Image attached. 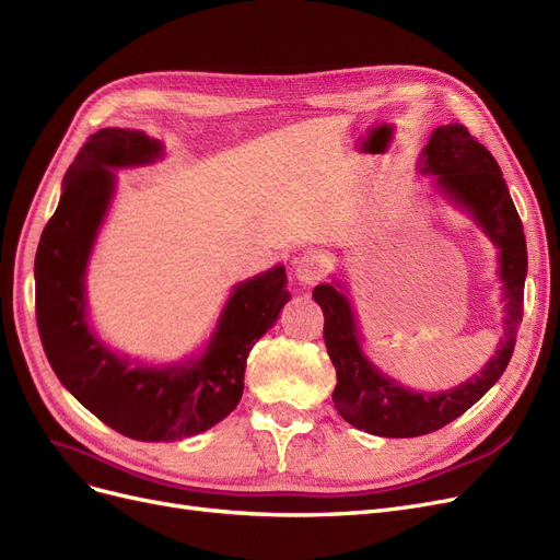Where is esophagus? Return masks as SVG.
Listing matches in <instances>:
<instances>
[{
    "mask_svg": "<svg viewBox=\"0 0 560 560\" xmlns=\"http://www.w3.org/2000/svg\"><path fill=\"white\" fill-rule=\"evenodd\" d=\"M295 269V277L302 283H316L320 279V275L325 272V256L320 252H304L295 258L293 262Z\"/></svg>",
    "mask_w": 560,
    "mask_h": 560,
    "instance_id": "obj_1",
    "label": "esophagus"
}]
</instances>
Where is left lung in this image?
Segmentation results:
<instances>
[{"mask_svg": "<svg viewBox=\"0 0 560 560\" xmlns=\"http://www.w3.org/2000/svg\"><path fill=\"white\" fill-rule=\"evenodd\" d=\"M418 171L431 177L433 194L462 210L495 246L503 337L480 374L450 389L418 392L385 374L366 355L360 320L346 281L335 275L329 283L316 285L314 300L320 304L325 316V346L337 369V387L332 392L335 408L348 424L383 439L424 436L457 420L472 404H478L503 376L524 316V283L528 269L524 225L491 152L462 124H445L431 131L420 154Z\"/></svg>", "mask_w": 560, "mask_h": 560, "instance_id": "1", "label": "left lung"}]
</instances>
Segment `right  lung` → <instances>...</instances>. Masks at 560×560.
<instances>
[{
  "instance_id": "1",
  "label": "right lung",
  "mask_w": 560,
  "mask_h": 560,
  "mask_svg": "<svg viewBox=\"0 0 560 560\" xmlns=\"http://www.w3.org/2000/svg\"><path fill=\"white\" fill-rule=\"evenodd\" d=\"M163 150L138 129L96 131L69 165L34 262L38 335L59 383L101 422L148 443L189 439L231 416L248 353L291 300L283 265L235 283L210 339L175 362L131 360L96 335L85 281L115 200V171L152 165Z\"/></svg>"
}]
</instances>
